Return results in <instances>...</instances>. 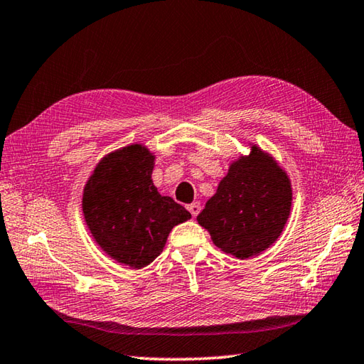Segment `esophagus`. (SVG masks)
Here are the masks:
<instances>
[{
  "instance_id": "esophagus-1",
  "label": "esophagus",
  "mask_w": 364,
  "mask_h": 364,
  "mask_svg": "<svg viewBox=\"0 0 364 364\" xmlns=\"http://www.w3.org/2000/svg\"><path fill=\"white\" fill-rule=\"evenodd\" d=\"M187 209L193 215V217H196V215L201 212V204H199V203H191V204L187 205Z\"/></svg>"
}]
</instances>
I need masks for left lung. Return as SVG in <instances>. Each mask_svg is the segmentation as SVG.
I'll list each match as a JSON object with an SVG mask.
<instances>
[{
    "mask_svg": "<svg viewBox=\"0 0 364 364\" xmlns=\"http://www.w3.org/2000/svg\"><path fill=\"white\" fill-rule=\"evenodd\" d=\"M292 188L277 161L257 146L234 161L198 215L212 242L237 259L256 256L275 242L291 213Z\"/></svg>",
    "mask_w": 364,
    "mask_h": 364,
    "instance_id": "left-lung-1",
    "label": "left lung"
}]
</instances>
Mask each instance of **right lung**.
Here are the masks:
<instances>
[{
    "mask_svg": "<svg viewBox=\"0 0 364 364\" xmlns=\"http://www.w3.org/2000/svg\"><path fill=\"white\" fill-rule=\"evenodd\" d=\"M154 155L132 144L107 155L85 187L83 213L99 247L133 269L157 257L171 229L191 218L152 183Z\"/></svg>",
    "mask_w": 364,
    "mask_h": 364,
    "instance_id": "add662e5",
    "label": "right lung"
}]
</instances>
